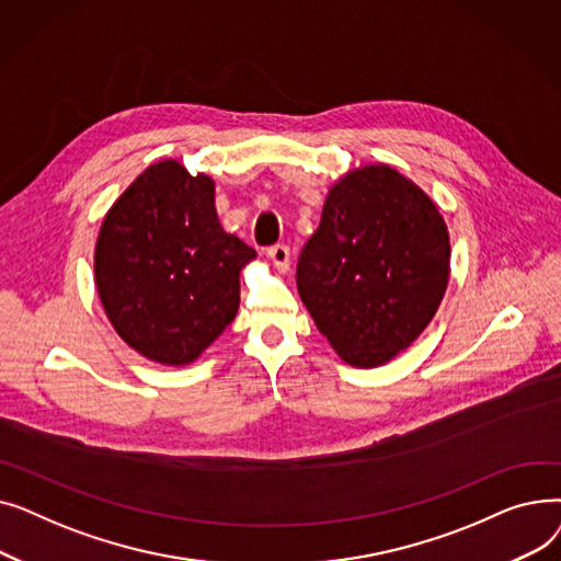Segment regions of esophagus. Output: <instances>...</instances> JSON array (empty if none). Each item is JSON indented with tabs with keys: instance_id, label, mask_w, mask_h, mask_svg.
Returning <instances> with one entry per match:
<instances>
[{
	"instance_id": "34e87169",
	"label": "esophagus",
	"mask_w": 561,
	"mask_h": 561,
	"mask_svg": "<svg viewBox=\"0 0 561 561\" xmlns=\"http://www.w3.org/2000/svg\"><path fill=\"white\" fill-rule=\"evenodd\" d=\"M268 256H271V261L275 263V268L279 273H286L290 268V250H288V245H284V243L271 245L268 248Z\"/></svg>"
}]
</instances>
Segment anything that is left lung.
<instances>
[{"instance_id":"left-lung-1","label":"left lung","mask_w":561,"mask_h":561,"mask_svg":"<svg viewBox=\"0 0 561 561\" xmlns=\"http://www.w3.org/2000/svg\"><path fill=\"white\" fill-rule=\"evenodd\" d=\"M450 273V239L434 202L389 165L332 186L298 259V290L341 359H393L432 320Z\"/></svg>"}]
</instances>
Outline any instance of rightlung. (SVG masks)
<instances>
[{"label":"right lung","instance_id":"right-lung-1","mask_svg":"<svg viewBox=\"0 0 561 561\" xmlns=\"http://www.w3.org/2000/svg\"><path fill=\"white\" fill-rule=\"evenodd\" d=\"M254 250L227 233L214 182L176 161L147 168L106 214L95 284L115 332L142 357L184 366L233 320Z\"/></svg>","mask_w":561,"mask_h":561}]
</instances>
